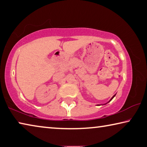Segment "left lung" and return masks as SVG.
Wrapping results in <instances>:
<instances>
[{"instance_id":"obj_1","label":"left lung","mask_w":147,"mask_h":147,"mask_svg":"<svg viewBox=\"0 0 147 147\" xmlns=\"http://www.w3.org/2000/svg\"><path fill=\"white\" fill-rule=\"evenodd\" d=\"M117 94V93H116ZM116 94H114V95L112 96V97H111V99H110V100H109L108 102H106V103H105V104H97V106H100V105H105V104H108V102H110L111 100H112V99L114 98V97H115V95H116Z\"/></svg>"}]
</instances>
